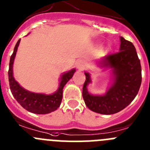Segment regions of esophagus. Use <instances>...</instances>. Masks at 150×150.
<instances>
[{
	"instance_id": "obj_1",
	"label": "esophagus",
	"mask_w": 150,
	"mask_h": 150,
	"mask_svg": "<svg viewBox=\"0 0 150 150\" xmlns=\"http://www.w3.org/2000/svg\"><path fill=\"white\" fill-rule=\"evenodd\" d=\"M86 63L85 62V60L83 59H79L77 62H76V67L80 71H82V70H84L85 68H86Z\"/></svg>"
}]
</instances>
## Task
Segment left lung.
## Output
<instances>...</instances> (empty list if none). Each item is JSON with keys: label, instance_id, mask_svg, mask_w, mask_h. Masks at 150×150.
Returning <instances> with one entry per match:
<instances>
[{"label": "left lung", "instance_id": "1", "mask_svg": "<svg viewBox=\"0 0 150 150\" xmlns=\"http://www.w3.org/2000/svg\"><path fill=\"white\" fill-rule=\"evenodd\" d=\"M101 67L112 68L114 83L103 96H94L88 92L90 75L86 74L82 97L90 110L102 115H112L126 108L132 103L141 87V66L134 45L120 37V51L105 56Z\"/></svg>", "mask_w": 150, "mask_h": 150}]
</instances>
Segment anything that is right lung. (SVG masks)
Here are the masks:
<instances>
[{
    "label": "right lung",
    "instance_id": "obj_1",
    "mask_svg": "<svg viewBox=\"0 0 150 150\" xmlns=\"http://www.w3.org/2000/svg\"><path fill=\"white\" fill-rule=\"evenodd\" d=\"M21 39L18 41L14 48L9 61V68L8 71L9 76V88L12 95L18 101L19 104L28 112L38 115H45L56 111L59 107L62 100L63 88L65 84L72 78L75 69L64 73L62 75L61 82L57 91L50 95H46L44 94H36L28 91L20 86V85L15 80L12 74V65L14 62L15 56L16 55L18 47L20 43Z\"/></svg>",
    "mask_w": 150,
    "mask_h": 150
}]
</instances>
